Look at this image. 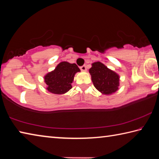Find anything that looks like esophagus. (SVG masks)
I'll list each match as a JSON object with an SVG mask.
<instances>
[{
	"mask_svg": "<svg viewBox=\"0 0 159 159\" xmlns=\"http://www.w3.org/2000/svg\"><path fill=\"white\" fill-rule=\"evenodd\" d=\"M80 70H81V71H86V66L85 65H83V66H81L80 67Z\"/></svg>",
	"mask_w": 159,
	"mask_h": 159,
	"instance_id": "1",
	"label": "esophagus"
}]
</instances>
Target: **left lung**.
<instances>
[{"label": "left lung", "instance_id": "8db88e82", "mask_svg": "<svg viewBox=\"0 0 159 159\" xmlns=\"http://www.w3.org/2000/svg\"><path fill=\"white\" fill-rule=\"evenodd\" d=\"M89 72L94 86L99 92L104 95H110L118 89L119 76L104 64L99 61L94 62Z\"/></svg>", "mask_w": 159, "mask_h": 159}]
</instances>
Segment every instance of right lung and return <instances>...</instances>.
I'll return each instance as SVG.
<instances>
[{"label":"right lung","mask_w":159,"mask_h":159,"mask_svg":"<svg viewBox=\"0 0 159 159\" xmlns=\"http://www.w3.org/2000/svg\"><path fill=\"white\" fill-rule=\"evenodd\" d=\"M79 71L80 69L76 64H70L67 61L60 62L54 71L45 75L47 90L57 95L68 92L72 88L71 83L75 74Z\"/></svg>","instance_id":"right-lung-1"}]
</instances>
